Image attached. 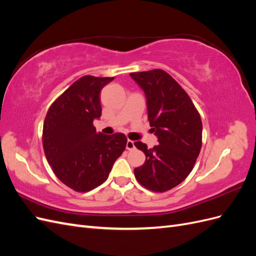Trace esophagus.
<instances>
[{"label":"esophagus","mask_w":256,"mask_h":256,"mask_svg":"<svg viewBox=\"0 0 256 256\" xmlns=\"http://www.w3.org/2000/svg\"><path fill=\"white\" fill-rule=\"evenodd\" d=\"M126 147L128 150H132L136 148V145H134V141H131V140H128L127 141V144H126Z\"/></svg>","instance_id":"esophagus-1"}]
</instances>
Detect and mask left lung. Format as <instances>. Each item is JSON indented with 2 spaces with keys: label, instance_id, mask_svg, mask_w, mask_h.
<instances>
[{
  "label": "left lung",
  "instance_id": "obj_1",
  "mask_svg": "<svg viewBox=\"0 0 256 256\" xmlns=\"http://www.w3.org/2000/svg\"><path fill=\"white\" fill-rule=\"evenodd\" d=\"M130 76L144 92L150 125L159 143L152 148L134 143L146 156L134 176L145 188L164 192L184 182L194 166L202 147V120L187 92L164 70Z\"/></svg>",
  "mask_w": 256,
  "mask_h": 256
}]
</instances>
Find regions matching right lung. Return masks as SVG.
<instances>
[{"label":"right lung","mask_w":256,"mask_h":256,"mask_svg":"<svg viewBox=\"0 0 256 256\" xmlns=\"http://www.w3.org/2000/svg\"><path fill=\"white\" fill-rule=\"evenodd\" d=\"M114 78L84 76L54 102L44 122L42 145L54 174L69 188L86 192L104 184L126 148L124 134H97L99 94Z\"/></svg>","instance_id":"right-lung-1"}]
</instances>
